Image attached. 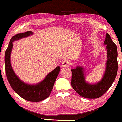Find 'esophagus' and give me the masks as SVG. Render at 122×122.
<instances>
[{"label":"esophagus","mask_w":122,"mask_h":122,"mask_svg":"<svg viewBox=\"0 0 122 122\" xmlns=\"http://www.w3.org/2000/svg\"><path fill=\"white\" fill-rule=\"evenodd\" d=\"M61 66H62L63 67H69V66H71V63L69 61L65 60V61H64L62 62Z\"/></svg>","instance_id":"1"}]
</instances>
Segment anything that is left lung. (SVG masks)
Listing matches in <instances>:
<instances>
[{
    "instance_id": "obj_1",
    "label": "left lung",
    "mask_w": 122,
    "mask_h": 122,
    "mask_svg": "<svg viewBox=\"0 0 122 122\" xmlns=\"http://www.w3.org/2000/svg\"><path fill=\"white\" fill-rule=\"evenodd\" d=\"M104 44L106 45L107 60L104 74L101 81L94 84L86 81L84 69L81 66L71 69V86L78 94L84 98L89 99L99 98L109 89L116 77L118 71L117 48L108 33H106Z\"/></svg>"
}]
</instances>
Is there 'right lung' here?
<instances>
[{
	"mask_svg": "<svg viewBox=\"0 0 122 122\" xmlns=\"http://www.w3.org/2000/svg\"><path fill=\"white\" fill-rule=\"evenodd\" d=\"M33 34L32 31L19 33L13 36L10 41L5 54V72L10 85L16 94L23 99L30 102H40L49 96L52 91L54 82L59 73L61 67L57 66L48 73L41 82L34 84H28L21 81L13 71L11 64V53L13 46V41L28 37Z\"/></svg>",
	"mask_w": 122,
	"mask_h": 122,
	"instance_id": "add662e5",
	"label": "right lung"
}]
</instances>
